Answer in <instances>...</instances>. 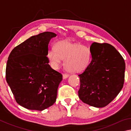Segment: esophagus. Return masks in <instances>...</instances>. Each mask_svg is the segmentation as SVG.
I'll return each mask as SVG.
<instances>
[{
  "instance_id": "1",
  "label": "esophagus",
  "mask_w": 131,
  "mask_h": 131,
  "mask_svg": "<svg viewBox=\"0 0 131 131\" xmlns=\"http://www.w3.org/2000/svg\"><path fill=\"white\" fill-rule=\"evenodd\" d=\"M69 76V75L68 74H63V79H65L66 78H68Z\"/></svg>"
}]
</instances>
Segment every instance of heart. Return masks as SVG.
Instances as JSON below:
<instances>
[{"label":"heart","instance_id":"heart-1","mask_svg":"<svg viewBox=\"0 0 131 131\" xmlns=\"http://www.w3.org/2000/svg\"><path fill=\"white\" fill-rule=\"evenodd\" d=\"M55 48L48 50L47 58L50 66L54 69H58L65 59L66 69L72 73H79L85 70L91 60L90 50L85 46L68 40L59 41L55 44Z\"/></svg>","mask_w":131,"mask_h":131}]
</instances>
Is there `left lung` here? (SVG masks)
<instances>
[{
  "label": "left lung",
  "mask_w": 131,
  "mask_h": 131,
  "mask_svg": "<svg viewBox=\"0 0 131 131\" xmlns=\"http://www.w3.org/2000/svg\"><path fill=\"white\" fill-rule=\"evenodd\" d=\"M92 61L79 74V97L84 103L95 107L107 106L123 88L125 63L113 46L93 43L90 46Z\"/></svg>",
  "instance_id": "8db88e82"
}]
</instances>
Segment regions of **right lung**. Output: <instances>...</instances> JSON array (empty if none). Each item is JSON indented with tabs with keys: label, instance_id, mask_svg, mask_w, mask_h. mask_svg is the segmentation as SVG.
I'll return each instance as SVG.
<instances>
[{
	"label": "right lung",
	"instance_id": "right-lung-1",
	"mask_svg": "<svg viewBox=\"0 0 131 131\" xmlns=\"http://www.w3.org/2000/svg\"><path fill=\"white\" fill-rule=\"evenodd\" d=\"M57 35L45 32L33 36L13 49L8 58L6 77L19 105L42 111L56 101L62 75L51 68L48 44Z\"/></svg>",
	"mask_w": 131,
	"mask_h": 131
}]
</instances>
